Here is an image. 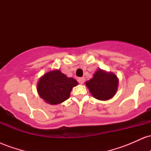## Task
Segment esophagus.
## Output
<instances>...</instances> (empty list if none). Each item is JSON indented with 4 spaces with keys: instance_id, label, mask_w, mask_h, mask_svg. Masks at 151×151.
<instances>
[{
    "instance_id": "34e87169",
    "label": "esophagus",
    "mask_w": 151,
    "mask_h": 151,
    "mask_svg": "<svg viewBox=\"0 0 151 151\" xmlns=\"http://www.w3.org/2000/svg\"><path fill=\"white\" fill-rule=\"evenodd\" d=\"M84 81H85V79H84V77H80L78 79V81H79V83L80 84H84Z\"/></svg>"
}]
</instances>
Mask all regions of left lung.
I'll use <instances>...</instances> for the list:
<instances>
[{"label": "left lung", "mask_w": 151, "mask_h": 151, "mask_svg": "<svg viewBox=\"0 0 151 151\" xmlns=\"http://www.w3.org/2000/svg\"><path fill=\"white\" fill-rule=\"evenodd\" d=\"M85 84L93 97L106 101L111 99L116 93L119 79L115 74L99 69Z\"/></svg>", "instance_id": "left-lung-1"}]
</instances>
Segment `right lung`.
Listing matches in <instances>:
<instances>
[{"instance_id":"right-lung-1","label":"right lung","mask_w":151,"mask_h":151,"mask_svg":"<svg viewBox=\"0 0 151 151\" xmlns=\"http://www.w3.org/2000/svg\"><path fill=\"white\" fill-rule=\"evenodd\" d=\"M78 84L77 80L67 77L59 70L47 72L39 79L37 91L46 103L56 105L70 98L72 88Z\"/></svg>"}]
</instances>
